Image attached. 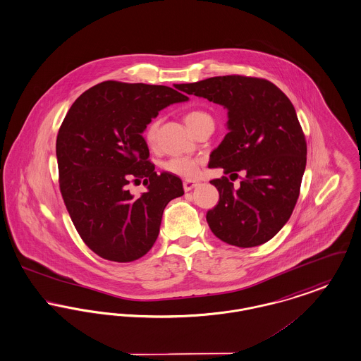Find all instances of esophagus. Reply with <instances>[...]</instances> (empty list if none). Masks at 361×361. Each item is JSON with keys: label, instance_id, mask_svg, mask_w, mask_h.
I'll use <instances>...</instances> for the list:
<instances>
[{"label": "esophagus", "instance_id": "obj_1", "mask_svg": "<svg viewBox=\"0 0 361 361\" xmlns=\"http://www.w3.org/2000/svg\"><path fill=\"white\" fill-rule=\"evenodd\" d=\"M196 185H197V183L191 181V180H185V181L183 183V187H184V191L185 192L192 191Z\"/></svg>", "mask_w": 361, "mask_h": 361}]
</instances>
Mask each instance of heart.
<instances>
[{"instance_id":"1","label":"heart","mask_w":361,"mask_h":361,"mask_svg":"<svg viewBox=\"0 0 361 361\" xmlns=\"http://www.w3.org/2000/svg\"><path fill=\"white\" fill-rule=\"evenodd\" d=\"M184 120H185V124L188 126V128L193 130L197 126H200L203 121L212 120V117L207 113L202 111V110H192V111L185 114ZM157 129H158L157 121L149 124V127L147 128L146 140L149 143H154L155 136H157ZM164 169L169 171L171 174L178 176V177L193 178L199 173L200 161L196 159V158H191V157H174V158H170L169 161H166L164 164Z\"/></svg>"}]
</instances>
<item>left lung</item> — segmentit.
I'll return each instance as SVG.
<instances>
[{
    "label": "left lung",
    "mask_w": 361,
    "mask_h": 361,
    "mask_svg": "<svg viewBox=\"0 0 361 361\" xmlns=\"http://www.w3.org/2000/svg\"><path fill=\"white\" fill-rule=\"evenodd\" d=\"M177 87L228 110L229 132L212 149L209 168L245 173L237 190L226 177L210 181L219 192L206 215L212 233L240 248L267 243L290 218L307 164L292 102L271 82L238 75Z\"/></svg>",
    "instance_id": "1"
}]
</instances>
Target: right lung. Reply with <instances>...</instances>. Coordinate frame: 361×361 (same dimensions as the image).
<instances>
[{
    "label": "right lung",
    "instance_id": "right-lung-1",
    "mask_svg": "<svg viewBox=\"0 0 361 361\" xmlns=\"http://www.w3.org/2000/svg\"><path fill=\"white\" fill-rule=\"evenodd\" d=\"M178 88V87H176ZM190 98L166 85L104 82L83 92L59 130L56 155L66 210L87 247L113 262H132L154 245L181 180L157 174L143 132L158 113ZM144 180L140 197L127 190Z\"/></svg>",
    "mask_w": 361,
    "mask_h": 361
}]
</instances>
